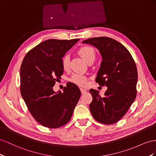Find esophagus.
Listing matches in <instances>:
<instances>
[{
	"label": "esophagus",
	"instance_id": "esophagus-1",
	"mask_svg": "<svg viewBox=\"0 0 156 156\" xmlns=\"http://www.w3.org/2000/svg\"><path fill=\"white\" fill-rule=\"evenodd\" d=\"M80 91H81V93H82V94H85V93L87 92V91H86V90H84V89H83V88H80Z\"/></svg>",
	"mask_w": 156,
	"mask_h": 156
}]
</instances>
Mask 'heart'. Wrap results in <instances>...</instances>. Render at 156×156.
Masks as SVG:
<instances>
[{
    "mask_svg": "<svg viewBox=\"0 0 156 156\" xmlns=\"http://www.w3.org/2000/svg\"><path fill=\"white\" fill-rule=\"evenodd\" d=\"M79 55L88 63L94 61L95 58V53L93 48L88 46L81 47L78 51ZM62 66L65 70H67L70 66V57L69 55H65L62 60ZM71 81L73 83L81 87H85L87 85V78L86 76L82 74H75L71 78Z\"/></svg>",
    "mask_w": 156,
    "mask_h": 156,
    "instance_id": "b5f03b06",
    "label": "heart"
}]
</instances>
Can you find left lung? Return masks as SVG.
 <instances>
[{"label":"left lung","mask_w":156,"mask_h":156,"mask_svg":"<svg viewBox=\"0 0 156 156\" xmlns=\"http://www.w3.org/2000/svg\"><path fill=\"white\" fill-rule=\"evenodd\" d=\"M95 47L101 56L95 82L105 86L104 97L90 89L93 100L90 112L97 121L111 125L126 114L136 96L138 73L135 62L125 46L107 37L90 38L82 41Z\"/></svg>","instance_id":"obj_1"}]
</instances>
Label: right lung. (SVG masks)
<instances>
[{"mask_svg":"<svg viewBox=\"0 0 156 156\" xmlns=\"http://www.w3.org/2000/svg\"><path fill=\"white\" fill-rule=\"evenodd\" d=\"M79 39H48L30 50L20 68L21 95L34 118L41 125L54 129L70 121L81 95L73 83L63 92L53 90L63 74L62 60Z\"/></svg>","mask_w":156,"mask_h":156,"instance_id":"add662e5","label":"right lung"}]
</instances>
